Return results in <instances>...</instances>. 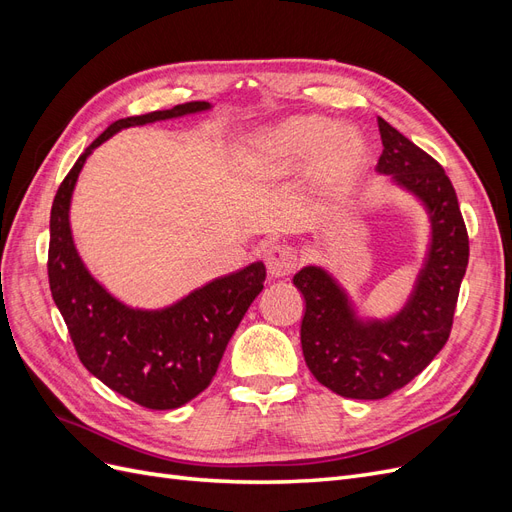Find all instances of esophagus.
<instances>
[{"label":"esophagus","mask_w":512,"mask_h":512,"mask_svg":"<svg viewBox=\"0 0 512 512\" xmlns=\"http://www.w3.org/2000/svg\"><path fill=\"white\" fill-rule=\"evenodd\" d=\"M265 262L273 277H288L299 265L297 254L288 245H271L265 254Z\"/></svg>","instance_id":"1"}]
</instances>
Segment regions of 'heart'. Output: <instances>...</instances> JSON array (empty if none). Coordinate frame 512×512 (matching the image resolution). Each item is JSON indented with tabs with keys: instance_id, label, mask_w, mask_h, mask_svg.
Returning a JSON list of instances; mask_svg holds the SVG:
<instances>
[{
	"instance_id": "heart-1",
	"label": "heart",
	"mask_w": 512,
	"mask_h": 512,
	"mask_svg": "<svg viewBox=\"0 0 512 512\" xmlns=\"http://www.w3.org/2000/svg\"><path fill=\"white\" fill-rule=\"evenodd\" d=\"M235 158L241 177L250 183L282 181L301 168L309 188L342 196L361 175L367 143L352 123L292 115L243 138Z\"/></svg>"
}]
</instances>
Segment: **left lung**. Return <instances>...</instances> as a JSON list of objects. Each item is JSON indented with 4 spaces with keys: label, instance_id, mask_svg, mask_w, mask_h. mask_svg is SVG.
<instances>
[{
    "label": "left lung",
    "instance_id": "left-lung-1",
    "mask_svg": "<svg viewBox=\"0 0 512 512\" xmlns=\"http://www.w3.org/2000/svg\"><path fill=\"white\" fill-rule=\"evenodd\" d=\"M378 128L384 149L376 170L421 200L431 224L425 265L406 305L386 320H363L322 267H303L292 280L305 299V363L320 384L350 399L391 395L444 348L470 256L468 230L444 168L382 117Z\"/></svg>",
    "mask_w": 512,
    "mask_h": 512
}]
</instances>
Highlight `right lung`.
<instances>
[{"mask_svg":"<svg viewBox=\"0 0 512 512\" xmlns=\"http://www.w3.org/2000/svg\"><path fill=\"white\" fill-rule=\"evenodd\" d=\"M209 108V102H185L111 123L74 162L51 209L49 284L76 354L108 389L149 410H175L207 389L232 333L260 294L267 269L252 262L164 309L128 307L87 271L76 252L70 200L89 153L119 130Z\"/></svg>","mask_w":512,"mask_h":512,"instance_id":"1","label":"right lung"}]
</instances>
